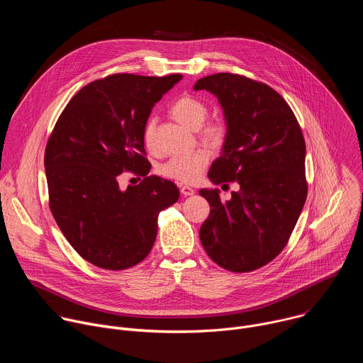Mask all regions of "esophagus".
I'll return each instance as SVG.
<instances>
[{
    "label": "esophagus",
    "instance_id": "obj_1",
    "mask_svg": "<svg viewBox=\"0 0 363 363\" xmlns=\"http://www.w3.org/2000/svg\"><path fill=\"white\" fill-rule=\"evenodd\" d=\"M179 188H181V194L185 195V196H189V195L195 194V189L191 188L189 185H179Z\"/></svg>",
    "mask_w": 363,
    "mask_h": 363
}]
</instances>
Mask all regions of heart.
Instances as JSON below:
<instances>
[{"instance_id": "1", "label": "heart", "mask_w": 363, "mask_h": 363, "mask_svg": "<svg viewBox=\"0 0 363 363\" xmlns=\"http://www.w3.org/2000/svg\"><path fill=\"white\" fill-rule=\"evenodd\" d=\"M171 115L179 123L188 126L189 129H195L198 138L213 147H218L225 142L227 138V125L221 118H210L208 106L203 100L199 97L184 94L174 100L169 108ZM155 130H157V122L153 118L147 119L142 129V140L145 147L149 152H157V145H155ZM210 162V153L205 149L194 150L182 157H174L167 161L161 168L160 172L162 177L175 179L185 184L196 182L205 167Z\"/></svg>"}]
</instances>
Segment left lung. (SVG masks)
Returning a JSON list of instances; mask_svg holds the SVG:
<instances>
[{
	"label": "left lung",
	"mask_w": 363,
	"mask_h": 363,
	"mask_svg": "<svg viewBox=\"0 0 363 363\" xmlns=\"http://www.w3.org/2000/svg\"><path fill=\"white\" fill-rule=\"evenodd\" d=\"M194 89L218 97L228 126L208 178L216 185H240L227 202L217 189L199 191L211 206L199 238L220 267L254 272L287 245L306 202L301 128L289 103L263 82L217 73L199 79Z\"/></svg>",
	"instance_id": "1"
}]
</instances>
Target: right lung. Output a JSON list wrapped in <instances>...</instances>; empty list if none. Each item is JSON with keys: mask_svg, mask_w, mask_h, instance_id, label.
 I'll return each instance as SVG.
<instances>
[{"mask_svg": "<svg viewBox=\"0 0 363 363\" xmlns=\"http://www.w3.org/2000/svg\"><path fill=\"white\" fill-rule=\"evenodd\" d=\"M181 79L118 73L94 80L70 99L48 136L50 211L70 245L96 267L140 263L157 238L160 213L179 198L172 181L147 175L142 129L155 103ZM123 172L144 179L123 191Z\"/></svg>", "mask_w": 363, "mask_h": 363, "instance_id": "right-lung-1", "label": "right lung"}]
</instances>
